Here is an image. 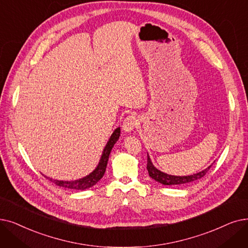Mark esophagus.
I'll use <instances>...</instances> for the list:
<instances>
[{
    "mask_svg": "<svg viewBox=\"0 0 248 248\" xmlns=\"http://www.w3.org/2000/svg\"><path fill=\"white\" fill-rule=\"evenodd\" d=\"M137 123H138V118L136 115L132 114V115H128L125 120L124 121L123 123V128L124 131L126 132V133H130L132 132L134 128L136 127L137 125Z\"/></svg>",
    "mask_w": 248,
    "mask_h": 248,
    "instance_id": "34e87169",
    "label": "esophagus"
}]
</instances>
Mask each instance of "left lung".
<instances>
[{
    "label": "left lung",
    "instance_id": "8db88e82",
    "mask_svg": "<svg viewBox=\"0 0 248 248\" xmlns=\"http://www.w3.org/2000/svg\"><path fill=\"white\" fill-rule=\"evenodd\" d=\"M211 166H209L208 168H206L204 170H202L196 174L187 175V176H175V175H169L167 173H164V172H162V171L158 170L153 165V163L151 162V159H150L149 155H148V161H147V169H148L150 177H152L156 181L160 182L161 185H164V186H179V185L190 184V182H192V181H196V180L203 177L204 174H206L209 171V169L211 168Z\"/></svg>",
    "mask_w": 248,
    "mask_h": 248
}]
</instances>
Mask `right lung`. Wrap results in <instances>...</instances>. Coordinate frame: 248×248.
Instances as JSON below:
<instances>
[{
  "label": "right lung",
  "instance_id": "1",
  "mask_svg": "<svg viewBox=\"0 0 248 248\" xmlns=\"http://www.w3.org/2000/svg\"><path fill=\"white\" fill-rule=\"evenodd\" d=\"M121 136V128L117 127L115 128V131L112 133L110 139L107 142L102 156L100 158L99 163L97 165V167L95 168V170H93L91 173L87 176H85L83 178L77 179V180H72V181H63V180H57V179H52L49 177H46L47 179H49L50 181H52L53 184H56L57 186L63 187V188H70V189H77V190H84L87 189L89 187H92L93 186H95L97 182L103 177L105 170H106V166H107V162H108V158H109V154L111 152V150L114 146V144L116 143V141L120 139Z\"/></svg>",
  "mask_w": 248,
  "mask_h": 248
}]
</instances>
